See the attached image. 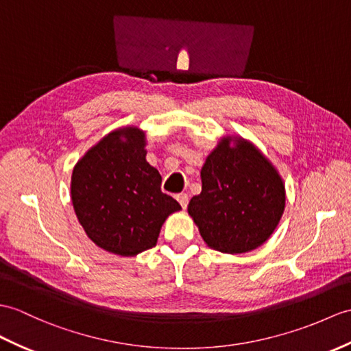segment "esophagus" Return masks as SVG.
I'll use <instances>...</instances> for the list:
<instances>
[{
	"mask_svg": "<svg viewBox=\"0 0 351 351\" xmlns=\"http://www.w3.org/2000/svg\"><path fill=\"white\" fill-rule=\"evenodd\" d=\"M176 200L181 203V206L185 209L186 206H189V195H186L185 193H181V194H178L176 195Z\"/></svg>",
	"mask_w": 351,
	"mask_h": 351,
	"instance_id": "esophagus-1",
	"label": "esophagus"
}]
</instances>
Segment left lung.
I'll return each instance as SVG.
<instances>
[{"label": "left lung", "mask_w": 351, "mask_h": 351, "mask_svg": "<svg viewBox=\"0 0 351 351\" xmlns=\"http://www.w3.org/2000/svg\"><path fill=\"white\" fill-rule=\"evenodd\" d=\"M202 193L189 214L210 248L241 254L262 245L278 226L286 206L280 175L245 141H221L202 167Z\"/></svg>", "instance_id": "1"}]
</instances>
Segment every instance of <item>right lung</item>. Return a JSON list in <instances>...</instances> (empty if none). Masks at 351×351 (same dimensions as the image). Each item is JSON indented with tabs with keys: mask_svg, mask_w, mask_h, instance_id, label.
<instances>
[{
	"mask_svg": "<svg viewBox=\"0 0 351 351\" xmlns=\"http://www.w3.org/2000/svg\"><path fill=\"white\" fill-rule=\"evenodd\" d=\"M71 202L88 238L132 257L156 247L165 219L181 205L161 191L146 161L145 134L134 127L106 136L73 169Z\"/></svg>",
	"mask_w": 351,
	"mask_h": 351,
	"instance_id": "1",
	"label": "right lung"
}]
</instances>
